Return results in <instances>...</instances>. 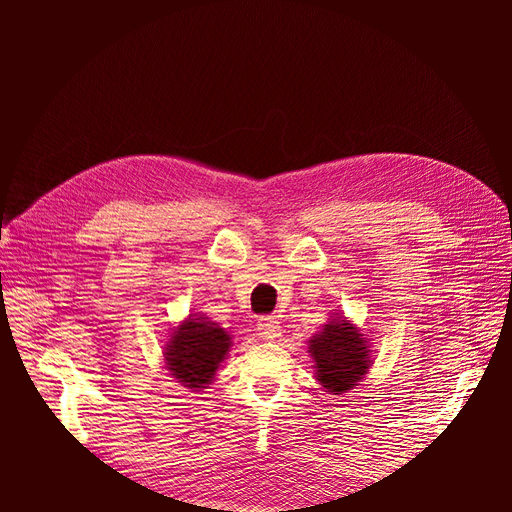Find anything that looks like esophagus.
<instances>
[{
  "mask_svg": "<svg viewBox=\"0 0 512 512\" xmlns=\"http://www.w3.org/2000/svg\"><path fill=\"white\" fill-rule=\"evenodd\" d=\"M256 329H258V335H260L262 339H277V337L282 335L280 320L273 318V316H262V318H258Z\"/></svg>",
  "mask_w": 512,
  "mask_h": 512,
  "instance_id": "1",
  "label": "esophagus"
}]
</instances>
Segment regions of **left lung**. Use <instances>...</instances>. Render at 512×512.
Segmentation results:
<instances>
[{"mask_svg": "<svg viewBox=\"0 0 512 512\" xmlns=\"http://www.w3.org/2000/svg\"><path fill=\"white\" fill-rule=\"evenodd\" d=\"M307 346L314 359L316 380L331 395H344L354 389L371 367L369 342L359 327L342 316H331Z\"/></svg>", "mask_w": 512, "mask_h": 512, "instance_id": "obj_1", "label": "left lung"}]
</instances>
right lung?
Wrapping results in <instances>:
<instances>
[{
  "label": "right lung",
  "instance_id": "obj_1",
  "mask_svg": "<svg viewBox=\"0 0 512 512\" xmlns=\"http://www.w3.org/2000/svg\"><path fill=\"white\" fill-rule=\"evenodd\" d=\"M232 342L230 335L205 316L192 314L173 329L166 344L164 361L177 382L188 389H207L226 359Z\"/></svg>",
  "mask_w": 512,
  "mask_h": 512
}]
</instances>
